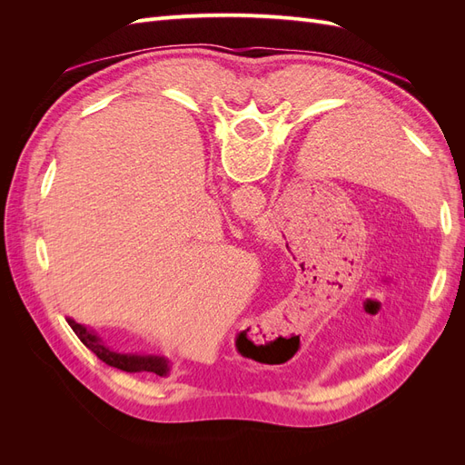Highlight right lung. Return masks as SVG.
Returning a JSON list of instances; mask_svg holds the SVG:
<instances>
[{
  "label": "right lung",
  "mask_w": 465,
  "mask_h": 465,
  "mask_svg": "<svg viewBox=\"0 0 465 465\" xmlns=\"http://www.w3.org/2000/svg\"><path fill=\"white\" fill-rule=\"evenodd\" d=\"M67 323L72 326V330L83 341V345L91 349L98 359L108 364V367L120 369L124 372H154L157 376H166L168 371H171V362H168L164 357L118 353V351L110 349L93 330H87L85 326H81V323H77L72 318H67Z\"/></svg>",
  "instance_id": "add662e5"
}]
</instances>
